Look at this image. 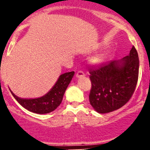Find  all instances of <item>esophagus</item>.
<instances>
[{
	"label": "esophagus",
	"instance_id": "esophagus-1",
	"mask_svg": "<svg viewBox=\"0 0 150 150\" xmlns=\"http://www.w3.org/2000/svg\"><path fill=\"white\" fill-rule=\"evenodd\" d=\"M84 76H85V74H84V73L82 71H78L76 74V77L77 78H79V77H82Z\"/></svg>",
	"mask_w": 150,
	"mask_h": 150
}]
</instances>
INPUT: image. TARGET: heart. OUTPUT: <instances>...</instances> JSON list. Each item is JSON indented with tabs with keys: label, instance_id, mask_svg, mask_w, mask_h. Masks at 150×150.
<instances>
[{
	"label": "heart",
	"instance_id": "1",
	"mask_svg": "<svg viewBox=\"0 0 150 150\" xmlns=\"http://www.w3.org/2000/svg\"><path fill=\"white\" fill-rule=\"evenodd\" d=\"M103 58L101 56H94L89 60V63L92 65H99L103 63Z\"/></svg>",
	"mask_w": 150,
	"mask_h": 150
}]
</instances>
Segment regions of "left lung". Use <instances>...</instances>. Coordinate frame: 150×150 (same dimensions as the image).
<instances>
[{"label":"left lung","mask_w":150,"mask_h":150,"mask_svg":"<svg viewBox=\"0 0 150 150\" xmlns=\"http://www.w3.org/2000/svg\"><path fill=\"white\" fill-rule=\"evenodd\" d=\"M92 82L89 102L99 113L118 109L132 97L139 73V58L132 46L128 56L89 70Z\"/></svg>","instance_id":"obj_1"}]
</instances>
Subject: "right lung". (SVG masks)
Listing matches in <instances>:
<instances>
[{
    "mask_svg": "<svg viewBox=\"0 0 150 150\" xmlns=\"http://www.w3.org/2000/svg\"><path fill=\"white\" fill-rule=\"evenodd\" d=\"M75 75V72L61 74L53 87L45 95L34 99H24L16 96L10 89L12 95L22 107L38 114L52 112L61 104L67 87Z\"/></svg>",
    "mask_w": 150,
    "mask_h": 150,
    "instance_id": "1",
    "label": "right lung"
}]
</instances>
